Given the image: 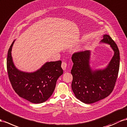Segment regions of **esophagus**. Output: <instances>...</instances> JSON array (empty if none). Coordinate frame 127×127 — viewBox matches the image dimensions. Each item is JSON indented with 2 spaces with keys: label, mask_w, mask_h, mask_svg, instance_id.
I'll return each instance as SVG.
<instances>
[{
  "label": "esophagus",
  "mask_w": 127,
  "mask_h": 127,
  "mask_svg": "<svg viewBox=\"0 0 127 127\" xmlns=\"http://www.w3.org/2000/svg\"><path fill=\"white\" fill-rule=\"evenodd\" d=\"M61 66H62V69L64 70H65L66 67H67V64L66 62H63L62 63Z\"/></svg>",
  "instance_id": "34e87169"
}]
</instances>
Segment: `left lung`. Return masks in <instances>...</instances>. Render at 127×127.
<instances>
[{"label":"left lung","instance_id":"8db88e82","mask_svg":"<svg viewBox=\"0 0 127 127\" xmlns=\"http://www.w3.org/2000/svg\"><path fill=\"white\" fill-rule=\"evenodd\" d=\"M102 43L110 45L114 52L111 61L104 69L93 70L90 65L91 51L77 52L71 57L73 63L71 73V87L76 97L90 104L98 101L111 93L115 86L120 67V52L115 42L108 35H103Z\"/></svg>","mask_w":127,"mask_h":127}]
</instances>
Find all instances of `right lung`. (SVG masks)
Listing matches in <instances>:
<instances>
[{
	"label": "right lung",
	"instance_id": "add662e5",
	"mask_svg": "<svg viewBox=\"0 0 127 127\" xmlns=\"http://www.w3.org/2000/svg\"><path fill=\"white\" fill-rule=\"evenodd\" d=\"M15 40L9 47L7 58V70L13 89L20 97L32 103H40L53 95L57 80L63 73L61 61L45 63L34 72L18 70L13 62L11 51Z\"/></svg>",
	"mask_w": 127,
	"mask_h": 127
}]
</instances>
